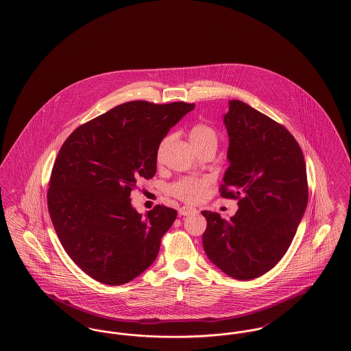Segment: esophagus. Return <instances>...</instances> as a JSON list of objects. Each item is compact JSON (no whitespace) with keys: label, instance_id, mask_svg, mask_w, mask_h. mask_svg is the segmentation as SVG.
Returning a JSON list of instances; mask_svg holds the SVG:
<instances>
[{"label":"esophagus","instance_id":"1","mask_svg":"<svg viewBox=\"0 0 351 351\" xmlns=\"http://www.w3.org/2000/svg\"><path fill=\"white\" fill-rule=\"evenodd\" d=\"M196 213H197V209L193 208V206L184 205L182 208H179V215L180 216H191V215H196Z\"/></svg>","mask_w":351,"mask_h":351}]
</instances>
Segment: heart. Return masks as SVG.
<instances>
[{
    "mask_svg": "<svg viewBox=\"0 0 351 351\" xmlns=\"http://www.w3.org/2000/svg\"><path fill=\"white\" fill-rule=\"evenodd\" d=\"M188 138L191 143L199 150L204 147H217L218 134L210 125L199 122L189 129ZM210 183L208 178H183L179 182L171 185L169 191L178 199H182L188 202L200 201L206 192V188Z\"/></svg>",
    "mask_w": 351,
    "mask_h": 351,
    "instance_id": "1",
    "label": "heart"
}]
</instances>
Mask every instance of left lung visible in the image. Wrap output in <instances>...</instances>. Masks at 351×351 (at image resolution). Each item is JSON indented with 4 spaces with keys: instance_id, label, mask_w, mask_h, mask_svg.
<instances>
[{
    "instance_id": "obj_1",
    "label": "left lung",
    "mask_w": 351,
    "mask_h": 351,
    "mask_svg": "<svg viewBox=\"0 0 351 351\" xmlns=\"http://www.w3.org/2000/svg\"><path fill=\"white\" fill-rule=\"evenodd\" d=\"M223 123L229 167L221 196L238 199V210L229 221L201 212L202 246L223 274L250 280L276 266L296 234L308 202L306 167L292 134L250 105L229 101Z\"/></svg>"
}]
</instances>
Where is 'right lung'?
<instances>
[{"label": "right lung", "mask_w": 351, "mask_h": 351, "mask_svg": "<svg viewBox=\"0 0 351 351\" xmlns=\"http://www.w3.org/2000/svg\"><path fill=\"white\" fill-rule=\"evenodd\" d=\"M195 104H121L79 126L51 173V221L69 258L95 280L121 285L155 262L178 212L158 205L142 216L130 192L156 172L158 149Z\"/></svg>", "instance_id": "1"}]
</instances>
